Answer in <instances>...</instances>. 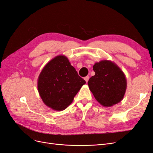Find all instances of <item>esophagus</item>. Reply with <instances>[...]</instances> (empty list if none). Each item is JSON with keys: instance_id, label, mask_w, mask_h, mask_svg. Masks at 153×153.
I'll use <instances>...</instances> for the list:
<instances>
[{"instance_id": "obj_1", "label": "esophagus", "mask_w": 153, "mask_h": 153, "mask_svg": "<svg viewBox=\"0 0 153 153\" xmlns=\"http://www.w3.org/2000/svg\"><path fill=\"white\" fill-rule=\"evenodd\" d=\"M89 76H85V78H84V80H85V82L87 83V82H88V80H89Z\"/></svg>"}]
</instances>
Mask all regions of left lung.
Segmentation results:
<instances>
[{"label":"left lung","mask_w":153,"mask_h":153,"mask_svg":"<svg viewBox=\"0 0 153 153\" xmlns=\"http://www.w3.org/2000/svg\"><path fill=\"white\" fill-rule=\"evenodd\" d=\"M95 75L88 81L89 89L103 106L117 104L124 96L127 81L124 73L115 62L103 60L93 66Z\"/></svg>","instance_id":"1"}]
</instances>
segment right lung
Instances as JSON below:
<instances>
[{
	"label": "right lung",
	"instance_id": "obj_1",
	"mask_svg": "<svg viewBox=\"0 0 153 153\" xmlns=\"http://www.w3.org/2000/svg\"><path fill=\"white\" fill-rule=\"evenodd\" d=\"M85 81L78 75L65 55H57L40 73L38 90L43 103L56 111L65 110Z\"/></svg>",
	"mask_w": 153,
	"mask_h": 153
}]
</instances>
